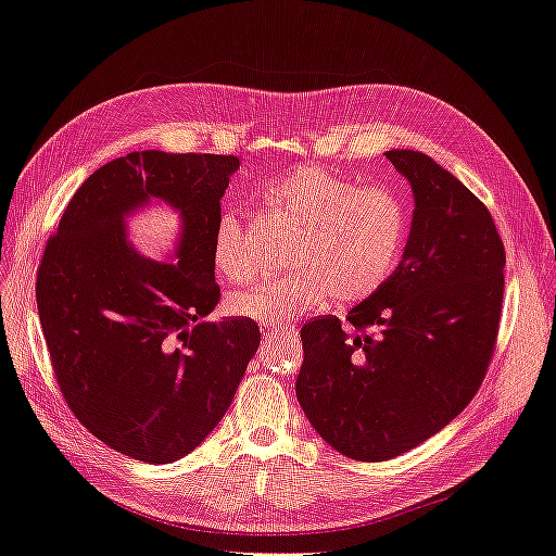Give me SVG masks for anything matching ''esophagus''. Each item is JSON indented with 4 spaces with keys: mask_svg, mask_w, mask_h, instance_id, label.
<instances>
[{
    "mask_svg": "<svg viewBox=\"0 0 556 556\" xmlns=\"http://www.w3.org/2000/svg\"><path fill=\"white\" fill-rule=\"evenodd\" d=\"M280 329H292V332H294V327H290V325H285V327H278V325H262V332H264L266 337L278 334Z\"/></svg>",
    "mask_w": 556,
    "mask_h": 556,
    "instance_id": "34e87169",
    "label": "esophagus"
}]
</instances>
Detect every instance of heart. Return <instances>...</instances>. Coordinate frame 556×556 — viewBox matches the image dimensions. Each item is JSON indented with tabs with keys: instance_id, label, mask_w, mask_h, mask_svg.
Returning <instances> with one entry per match:
<instances>
[{
	"instance_id": "1",
	"label": "heart",
	"mask_w": 556,
	"mask_h": 556,
	"mask_svg": "<svg viewBox=\"0 0 556 556\" xmlns=\"http://www.w3.org/2000/svg\"><path fill=\"white\" fill-rule=\"evenodd\" d=\"M268 199L302 224L288 257L294 268L260 288L231 294L227 306L238 318L278 325L323 306L329 296L355 304L377 294L395 274L409 231L407 205L397 191L359 187L349 177L304 166L268 189ZM213 260L231 282L257 276L241 215L219 217Z\"/></svg>"
}]
</instances>
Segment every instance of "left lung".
Returning <instances> with one entry per match:
<instances>
[{
  "label": "left lung",
  "mask_w": 556,
  "mask_h": 556,
  "mask_svg": "<svg viewBox=\"0 0 556 556\" xmlns=\"http://www.w3.org/2000/svg\"><path fill=\"white\" fill-rule=\"evenodd\" d=\"M386 159L414 193L402 262L351 308V327L337 315L302 327L296 377L315 432L339 454L371 463L426 442L475 397L505 285V248L486 205L428 154L390 149Z\"/></svg>",
  "instance_id": "8db88e82"
}]
</instances>
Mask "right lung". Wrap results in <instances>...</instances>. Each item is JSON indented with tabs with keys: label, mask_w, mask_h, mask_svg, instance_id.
I'll return each mask as SVG.
<instances>
[{
	"label": "right lung",
	"mask_w": 556,
	"mask_h": 556,
	"mask_svg": "<svg viewBox=\"0 0 556 556\" xmlns=\"http://www.w3.org/2000/svg\"><path fill=\"white\" fill-rule=\"evenodd\" d=\"M236 156L132 152L67 203L37 274V308L60 390L98 440L144 463L193 452L227 414L260 346L219 302L213 243ZM163 202L180 217L170 263L127 241L125 219Z\"/></svg>",
	"instance_id": "right-lung-1"
}]
</instances>
